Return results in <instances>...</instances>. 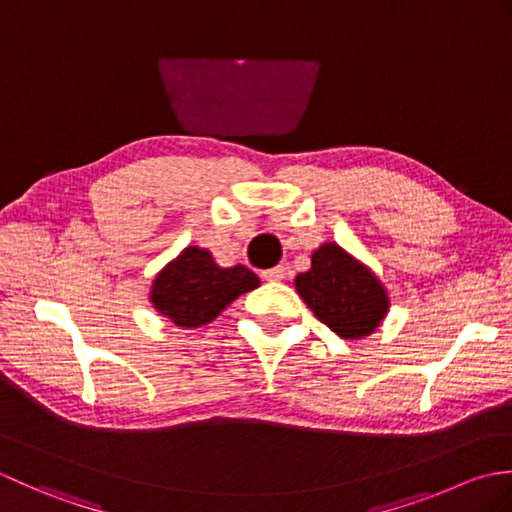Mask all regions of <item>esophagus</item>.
I'll use <instances>...</instances> for the list:
<instances>
[{"label":"esophagus","mask_w":512,"mask_h":512,"mask_svg":"<svg viewBox=\"0 0 512 512\" xmlns=\"http://www.w3.org/2000/svg\"><path fill=\"white\" fill-rule=\"evenodd\" d=\"M262 277H264L266 281H281V279H286V268H284V266L268 268V270H264Z\"/></svg>","instance_id":"esophagus-1"}]
</instances>
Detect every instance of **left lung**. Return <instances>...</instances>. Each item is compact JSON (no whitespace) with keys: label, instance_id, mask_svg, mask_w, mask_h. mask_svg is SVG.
Listing matches in <instances>:
<instances>
[{"label":"left lung","instance_id":"obj_1","mask_svg":"<svg viewBox=\"0 0 512 512\" xmlns=\"http://www.w3.org/2000/svg\"><path fill=\"white\" fill-rule=\"evenodd\" d=\"M295 286L317 319L343 339L372 334L389 308L380 281L336 244L314 250L310 270L297 275Z\"/></svg>","mask_w":512,"mask_h":512}]
</instances>
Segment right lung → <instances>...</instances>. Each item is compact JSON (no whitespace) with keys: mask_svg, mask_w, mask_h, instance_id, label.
<instances>
[{"mask_svg":"<svg viewBox=\"0 0 512 512\" xmlns=\"http://www.w3.org/2000/svg\"><path fill=\"white\" fill-rule=\"evenodd\" d=\"M257 286L259 279L253 270L244 266L220 268L209 250L189 246L156 277L151 301L176 325L198 328Z\"/></svg>","mask_w":512,"mask_h":512,"instance_id":"1","label":"right lung"}]
</instances>
